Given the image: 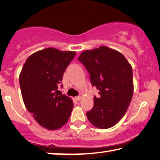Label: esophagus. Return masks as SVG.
Wrapping results in <instances>:
<instances>
[{
  "instance_id": "obj_1",
  "label": "esophagus",
  "mask_w": 160,
  "mask_h": 160,
  "mask_svg": "<svg viewBox=\"0 0 160 160\" xmlns=\"http://www.w3.org/2000/svg\"><path fill=\"white\" fill-rule=\"evenodd\" d=\"M81 98H82V97L81 96H78V97H75V99L77 100V101H80V100L81 99Z\"/></svg>"
}]
</instances>
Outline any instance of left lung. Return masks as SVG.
<instances>
[{"label":"left lung","mask_w":160,"mask_h":160,"mask_svg":"<svg viewBox=\"0 0 160 160\" xmlns=\"http://www.w3.org/2000/svg\"><path fill=\"white\" fill-rule=\"evenodd\" d=\"M78 61L100 94L99 98L94 97V107L87 112L89 121L102 129L115 126L126 113L133 94L131 64L122 53L104 46L83 51Z\"/></svg>","instance_id":"obj_1"}]
</instances>
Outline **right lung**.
Here are the masks:
<instances>
[{
	"instance_id": "obj_1",
	"label": "right lung",
	"mask_w": 160,
	"mask_h": 160,
	"mask_svg": "<svg viewBox=\"0 0 160 160\" xmlns=\"http://www.w3.org/2000/svg\"><path fill=\"white\" fill-rule=\"evenodd\" d=\"M75 53L54 48L37 51L27 59L20 74L22 97L27 109L40 126L48 130L61 128L73 108L69 97L56 93Z\"/></svg>"
}]
</instances>
